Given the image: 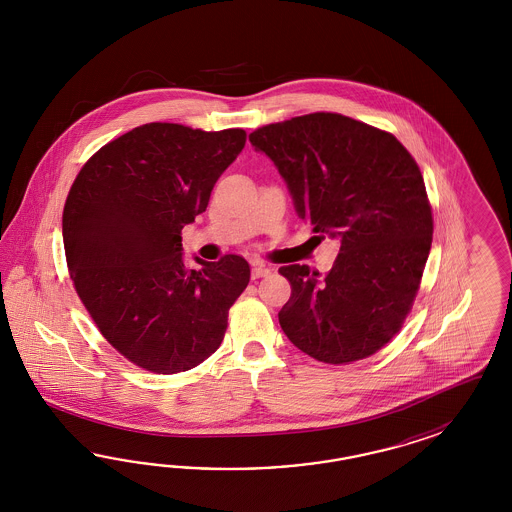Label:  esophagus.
<instances>
[{"mask_svg": "<svg viewBox=\"0 0 512 512\" xmlns=\"http://www.w3.org/2000/svg\"><path fill=\"white\" fill-rule=\"evenodd\" d=\"M270 272H272V270H270L268 266H264V264H253V270H251V278H264V276H268Z\"/></svg>", "mask_w": 512, "mask_h": 512, "instance_id": "34e87169", "label": "esophagus"}]
</instances>
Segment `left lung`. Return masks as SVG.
Masks as SVG:
<instances>
[{"label":"left lung","instance_id":"8db88e82","mask_svg":"<svg viewBox=\"0 0 512 512\" xmlns=\"http://www.w3.org/2000/svg\"><path fill=\"white\" fill-rule=\"evenodd\" d=\"M249 142L276 165L298 217L341 244L326 274L279 268L293 287L281 330L319 362L370 357L402 328L432 248L419 165L387 131L332 112L264 125Z\"/></svg>","mask_w":512,"mask_h":512}]
</instances>
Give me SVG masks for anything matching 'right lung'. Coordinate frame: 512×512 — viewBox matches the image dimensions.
<instances>
[{
  "mask_svg": "<svg viewBox=\"0 0 512 512\" xmlns=\"http://www.w3.org/2000/svg\"><path fill=\"white\" fill-rule=\"evenodd\" d=\"M244 144V129L140 125L93 155L69 191L63 246L78 296L105 340L148 372L210 357L248 287L238 255L187 268L180 236Z\"/></svg>",
  "mask_w": 512,
  "mask_h": 512,
  "instance_id": "obj_1",
  "label": "right lung"
}]
</instances>
